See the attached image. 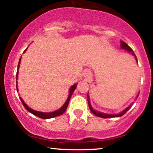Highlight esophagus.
Segmentation results:
<instances>
[{
	"label": "esophagus",
	"mask_w": 153,
	"mask_h": 153,
	"mask_svg": "<svg viewBox=\"0 0 153 153\" xmlns=\"http://www.w3.org/2000/svg\"><path fill=\"white\" fill-rule=\"evenodd\" d=\"M85 75H86V76H88V74H86Z\"/></svg>",
	"instance_id": "esophagus-1"
}]
</instances>
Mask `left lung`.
I'll use <instances>...</instances> for the list:
<instances>
[{"mask_svg":"<svg viewBox=\"0 0 153 153\" xmlns=\"http://www.w3.org/2000/svg\"><path fill=\"white\" fill-rule=\"evenodd\" d=\"M121 48L122 49H125L126 50V51H128V53H131L132 55H134V56H135V58H136V61L137 62V58L136 57V56H135V54L133 53V50H132L131 48L129 47V46L127 44L125 43L124 42H123V41H121ZM87 97H88V104H89V107H90V109L91 111V112L94 115H95L96 116H98V117H100V118H113V117H121V116H122L123 115H124L126 114V112L128 111V110L130 109V108H131V105L128 106V108H126V109L124 110V111H123L122 112L120 113L119 114H117V115H113V114H102V113H100V112H98V111H95V110H93V108H92V106H91L90 105V98H89V95H87Z\"/></svg>","mask_w":153,"mask_h":153,"instance_id":"obj_1","label":"left lung"}]
</instances>
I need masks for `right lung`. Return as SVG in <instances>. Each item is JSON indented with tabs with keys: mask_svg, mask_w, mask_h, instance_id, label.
<instances>
[{
	"mask_svg": "<svg viewBox=\"0 0 153 153\" xmlns=\"http://www.w3.org/2000/svg\"><path fill=\"white\" fill-rule=\"evenodd\" d=\"M27 49H26L25 51H24V53H25V51H27ZM20 62H21V58H20L19 61L18 68H17L18 70H19V68ZM18 70H17V72H16V90H17V92H18V87H17V79H18V72H19ZM76 85H74L71 86V87L70 88V90H69V95H68V99L66 100V102H65L64 105H63L62 107H61L59 110H57V111H53V112H51V113L39 112V111H35V110H32V108H30V107H28V106H27V105L26 104L25 102H24V100L22 99V97H19V98H20V100H21V101H22V104H23L24 107H25V108L27 110V111H29V112H30L31 114L35 115V116H37V117H39V118H43V119H48V118H54V117H56V116H61V115H62L63 113L66 111V108H67V107L68 105V103H69V101H70V99H71L72 94H73L74 91L75 89H76Z\"/></svg>",
	"mask_w": 153,
	"mask_h": 153,
	"instance_id": "right-lung-1",
	"label": "right lung"
}]
</instances>
